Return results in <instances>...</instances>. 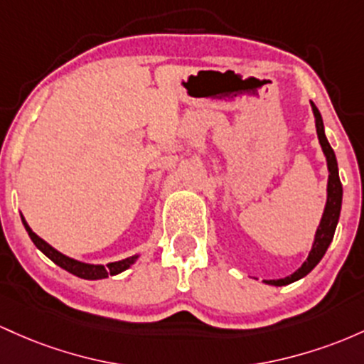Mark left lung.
Segmentation results:
<instances>
[{"label":"left lung","instance_id":"left-lung-1","mask_svg":"<svg viewBox=\"0 0 364 364\" xmlns=\"http://www.w3.org/2000/svg\"><path fill=\"white\" fill-rule=\"evenodd\" d=\"M314 115V125H316V134L318 141H320L321 151L325 154L326 160V168H328V182H326V203L323 215H321L320 225H318L316 232H314V240L311 251H309L308 258L292 275L284 277V279L279 280H264V284L275 285V287H284V285L292 284V282L301 280L303 277L308 275L309 272L320 263L321 258L325 256L326 249H328L330 244H332L333 234H336V228L338 223V216H341V208H342V183L341 178H338V166H337V158L336 153H333L332 146H330L328 139L325 136V125L323 118H321V113L318 112L316 105L313 101H309Z\"/></svg>","mask_w":364,"mask_h":364}]
</instances>
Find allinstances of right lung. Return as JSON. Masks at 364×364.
<instances>
[{"mask_svg":"<svg viewBox=\"0 0 364 364\" xmlns=\"http://www.w3.org/2000/svg\"><path fill=\"white\" fill-rule=\"evenodd\" d=\"M20 216H22L23 227H26L27 234L31 237L32 242H34V246L38 247L44 256H48L53 263L58 264L60 268H63V270L72 273V275L79 277V279H84V280L108 279V277L118 275V273L129 270V268L139 259V255H134L130 256V258H125L120 261H113V263H108V264H92V263H84V261H79V259H73L70 256L60 252L58 249L53 247L51 244H48L44 239H41V237L36 234V232H32V228L28 227V223L26 222V218H23V215L20 213Z\"/></svg>","mask_w":364,"mask_h":364,"instance_id":"obj_1","label":"right lung"}]
</instances>
